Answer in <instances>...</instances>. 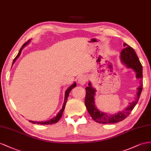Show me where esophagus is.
Returning <instances> with one entry per match:
<instances>
[{
    "instance_id": "34e87169",
    "label": "esophagus",
    "mask_w": 151,
    "mask_h": 151,
    "mask_svg": "<svg viewBox=\"0 0 151 151\" xmlns=\"http://www.w3.org/2000/svg\"><path fill=\"white\" fill-rule=\"evenodd\" d=\"M78 83H80L81 85H83L87 81V77L85 75L80 76V77L78 78Z\"/></svg>"
}]
</instances>
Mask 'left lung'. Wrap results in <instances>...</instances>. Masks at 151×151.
<instances>
[{
    "instance_id": "1",
    "label": "left lung",
    "mask_w": 151,
    "mask_h": 151,
    "mask_svg": "<svg viewBox=\"0 0 151 151\" xmlns=\"http://www.w3.org/2000/svg\"><path fill=\"white\" fill-rule=\"evenodd\" d=\"M123 46L124 49L121 52V59L122 62L125 64L128 68L133 69L136 72V77L140 80V86L137 88L138 92L137 93L136 99L130 103L127 108L123 112H119L118 113L114 115H109L107 113H102L99 110L95 105L94 96L96 90L92 86L91 83H88V87H86V95L85 99V104L87 111L92 119L99 123L113 124L123 121L130 114V112L134 108L137 103L139 101L140 94L142 90V66L139 61V58L132 47L129 46L126 43H124Z\"/></svg>"
}]
</instances>
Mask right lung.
I'll return each mask as SVG.
<instances>
[{
    "label": "right lung",
    "instance_id": "add662e5",
    "mask_svg": "<svg viewBox=\"0 0 151 151\" xmlns=\"http://www.w3.org/2000/svg\"><path fill=\"white\" fill-rule=\"evenodd\" d=\"M29 42V40L28 41V42H26L25 44H24L23 45V46L21 47V48L20 49V50H19V53L18 54V55H16V57L14 59V61H13V63H12V64H14V63L16 61V60L18 59V58L19 56L20 55V54H21V50H22V49H23V47L27 45V44H28V43ZM76 86V83L75 82L74 83H73L72 85H71L70 87H69L67 90H66V92H65V96H64V104H63V107H62V109L60 110V111L59 112V113H58V114H57V116H55V117H54V118H52V119H51L50 120H49V121H47V122H33V121H29V122H31V123H33V124H54V123H56L60 119V118H61V117H62V116H63V111H64V108H65V106H66V102H67V99H68V96H69V94H70V91L71 90L73 89V88H75V87Z\"/></svg>",
    "mask_w": 151,
    "mask_h": 151
}]
</instances>
